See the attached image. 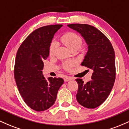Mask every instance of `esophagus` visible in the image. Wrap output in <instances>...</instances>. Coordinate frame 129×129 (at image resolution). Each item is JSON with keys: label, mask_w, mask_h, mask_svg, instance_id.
<instances>
[{"label": "esophagus", "mask_w": 129, "mask_h": 129, "mask_svg": "<svg viewBox=\"0 0 129 129\" xmlns=\"http://www.w3.org/2000/svg\"><path fill=\"white\" fill-rule=\"evenodd\" d=\"M72 79H74L72 77H70V76H66L64 78V81L65 82H67V81H70V80H72Z\"/></svg>", "instance_id": "1"}]
</instances>
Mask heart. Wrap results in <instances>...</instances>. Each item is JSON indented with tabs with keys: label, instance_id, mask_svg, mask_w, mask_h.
Returning a JSON list of instances; mask_svg holds the SVG:
<instances>
[{
	"label": "heart",
	"instance_id": "heart-1",
	"mask_svg": "<svg viewBox=\"0 0 129 129\" xmlns=\"http://www.w3.org/2000/svg\"><path fill=\"white\" fill-rule=\"evenodd\" d=\"M62 41L66 46H67L70 49L75 47H79L82 44V39L80 37L76 35L75 33H68L62 37ZM57 46V44L56 41H53L51 43L50 47V54H53L54 53L56 47ZM76 64V62L75 61H69L66 62L63 64V67L67 70L70 69L72 67Z\"/></svg>",
	"mask_w": 129,
	"mask_h": 129
}]
</instances>
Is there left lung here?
<instances>
[{
  "mask_svg": "<svg viewBox=\"0 0 129 129\" xmlns=\"http://www.w3.org/2000/svg\"><path fill=\"white\" fill-rule=\"evenodd\" d=\"M79 33L88 46V51L81 65L93 70L91 80L84 83L76 79L78 90L76 100L88 109L101 105L112 91L115 81V54L110 41L99 29L87 24L67 25Z\"/></svg>",
  "mask_w": 129,
  "mask_h": 129,
  "instance_id": "1",
  "label": "left lung"
}]
</instances>
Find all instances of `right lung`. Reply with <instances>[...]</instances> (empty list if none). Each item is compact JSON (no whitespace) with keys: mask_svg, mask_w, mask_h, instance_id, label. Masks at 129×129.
Instances as JSON below:
<instances>
[{"mask_svg":"<svg viewBox=\"0 0 129 129\" xmlns=\"http://www.w3.org/2000/svg\"><path fill=\"white\" fill-rule=\"evenodd\" d=\"M62 26L53 25L35 29L23 41L16 54L14 73L17 88L26 105L38 112L54 104L63 84L60 78L46 79L42 71L43 60L49 56L54 34Z\"/></svg>","mask_w":129,"mask_h":129,"instance_id":"add662e5","label":"right lung"}]
</instances>
